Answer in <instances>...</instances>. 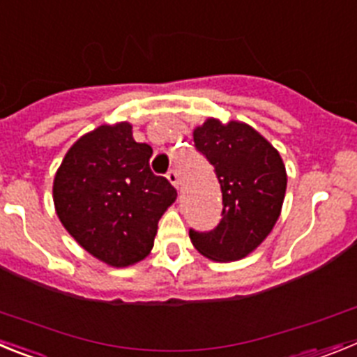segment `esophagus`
I'll use <instances>...</instances> for the list:
<instances>
[{
    "label": "esophagus",
    "instance_id": "esophagus-1",
    "mask_svg": "<svg viewBox=\"0 0 357 357\" xmlns=\"http://www.w3.org/2000/svg\"><path fill=\"white\" fill-rule=\"evenodd\" d=\"M168 181L172 182L173 185H175V188H178V184H181V181H178V173H176V169H169L168 172Z\"/></svg>",
    "mask_w": 357,
    "mask_h": 357
}]
</instances>
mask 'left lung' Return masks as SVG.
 Listing matches in <instances>:
<instances>
[{
  "mask_svg": "<svg viewBox=\"0 0 357 357\" xmlns=\"http://www.w3.org/2000/svg\"><path fill=\"white\" fill-rule=\"evenodd\" d=\"M193 139L197 150L214 166L223 211L216 229H191L189 238L209 259H243L259 247L279 220L288 184L284 162L247 123L209 118L195 128Z\"/></svg>",
  "mask_w": 357,
  "mask_h": 357,
  "instance_id": "obj_1",
  "label": "left lung"
}]
</instances>
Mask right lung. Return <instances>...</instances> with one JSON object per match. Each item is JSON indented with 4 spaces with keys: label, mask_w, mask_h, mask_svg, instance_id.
Wrapping results in <instances>:
<instances>
[{
    "label": "right lung",
    "mask_w": 357,
    "mask_h": 357,
    "mask_svg": "<svg viewBox=\"0 0 357 357\" xmlns=\"http://www.w3.org/2000/svg\"><path fill=\"white\" fill-rule=\"evenodd\" d=\"M150 144L135 143L127 121L82 135L56 169L59 220L84 250L109 266L139 263L176 189L150 169Z\"/></svg>",
    "instance_id": "add662e5"
}]
</instances>
